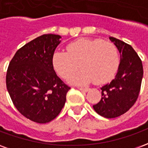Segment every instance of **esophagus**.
Masks as SVG:
<instances>
[{
	"instance_id": "esophagus-1",
	"label": "esophagus",
	"mask_w": 148,
	"mask_h": 148,
	"mask_svg": "<svg viewBox=\"0 0 148 148\" xmlns=\"http://www.w3.org/2000/svg\"><path fill=\"white\" fill-rule=\"evenodd\" d=\"M78 90H82V91H84V92H87V91L90 90V89H89V88H78Z\"/></svg>"
}]
</instances>
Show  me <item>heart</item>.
Segmentation results:
<instances>
[{
    "instance_id": "1",
    "label": "heart",
    "mask_w": 148,
    "mask_h": 148,
    "mask_svg": "<svg viewBox=\"0 0 148 148\" xmlns=\"http://www.w3.org/2000/svg\"><path fill=\"white\" fill-rule=\"evenodd\" d=\"M67 52L55 51L52 63L55 71L67 79L78 70H83L71 79L78 85L94 82H108L114 77L120 65V54L116 46L101 39H79L66 47Z\"/></svg>"
}]
</instances>
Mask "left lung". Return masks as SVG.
<instances>
[{
    "mask_svg": "<svg viewBox=\"0 0 148 148\" xmlns=\"http://www.w3.org/2000/svg\"><path fill=\"white\" fill-rule=\"evenodd\" d=\"M110 39L121 53V62L115 78L101 88V99L93 107L104 117L116 118L128 111L136 101L143 70L142 61L132 46L113 37Z\"/></svg>",
    "mask_w": 148,
    "mask_h": 148,
    "instance_id": "obj_1",
    "label": "left lung"
}]
</instances>
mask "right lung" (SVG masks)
Here are the masks:
<instances>
[{"mask_svg": "<svg viewBox=\"0 0 148 148\" xmlns=\"http://www.w3.org/2000/svg\"><path fill=\"white\" fill-rule=\"evenodd\" d=\"M61 36L44 34L16 52L6 74V86L21 114L39 124L53 121L66 100L71 87L55 73L52 57Z\"/></svg>", "mask_w": 148, "mask_h": 148, "instance_id": "1", "label": "right lung"}]
</instances>
